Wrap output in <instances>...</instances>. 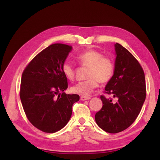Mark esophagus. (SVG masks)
<instances>
[{
	"label": "esophagus",
	"mask_w": 160,
	"mask_h": 160,
	"mask_svg": "<svg viewBox=\"0 0 160 160\" xmlns=\"http://www.w3.org/2000/svg\"><path fill=\"white\" fill-rule=\"evenodd\" d=\"M90 97H88V96H82L80 97V99L82 100V101H85V100H88L90 99Z\"/></svg>",
	"instance_id": "34e87169"
}]
</instances>
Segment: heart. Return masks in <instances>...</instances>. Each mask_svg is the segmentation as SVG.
<instances>
[{"label":"heart","instance_id":"b5f03b06","mask_svg":"<svg viewBox=\"0 0 160 160\" xmlns=\"http://www.w3.org/2000/svg\"><path fill=\"white\" fill-rule=\"evenodd\" d=\"M78 63L82 66H88L86 77L88 78L77 83L72 88L73 93L81 95H89L99 85L109 82L114 72V65L110 58L104 57L102 53L96 50H88L76 56ZM62 71L68 80H74L75 69L69 62H64Z\"/></svg>","mask_w":160,"mask_h":160}]
</instances>
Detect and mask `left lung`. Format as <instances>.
Returning <instances> with one entry per match:
<instances>
[{
    "label": "left lung",
    "mask_w": 160,
    "mask_h": 160,
    "mask_svg": "<svg viewBox=\"0 0 160 160\" xmlns=\"http://www.w3.org/2000/svg\"><path fill=\"white\" fill-rule=\"evenodd\" d=\"M115 46L116 61L113 75L105 87L104 93L117 99L100 96L102 107L95 114L99 128L109 133L128 128L139 115L146 97L145 73L139 62L121 44Z\"/></svg>",
    "instance_id": "left-lung-1"
}]
</instances>
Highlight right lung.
<instances>
[{
  "instance_id": "obj_1",
  "label": "right lung",
  "mask_w": 160,
  "mask_h": 160,
  "mask_svg": "<svg viewBox=\"0 0 160 160\" xmlns=\"http://www.w3.org/2000/svg\"><path fill=\"white\" fill-rule=\"evenodd\" d=\"M71 46L53 44L39 53L22 75L20 97L27 118L45 132L60 131L68 122L78 94L63 92L68 80L62 66Z\"/></svg>"
}]
</instances>
